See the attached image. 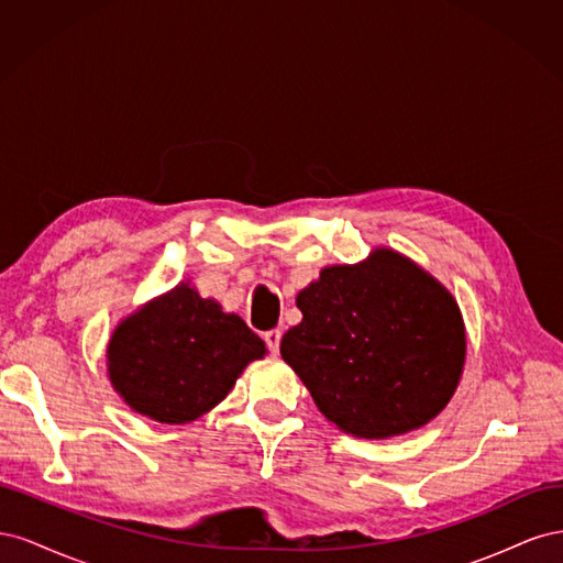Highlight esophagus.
Masks as SVG:
<instances>
[{"instance_id":"34e87169","label":"esophagus","mask_w":563,"mask_h":563,"mask_svg":"<svg viewBox=\"0 0 563 563\" xmlns=\"http://www.w3.org/2000/svg\"><path fill=\"white\" fill-rule=\"evenodd\" d=\"M265 343L269 347L272 354H279V343H282V331L279 329H272L265 333Z\"/></svg>"}]
</instances>
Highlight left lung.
I'll use <instances>...</instances> for the list:
<instances>
[{"label": "left lung", "mask_w": 563, "mask_h": 563, "mask_svg": "<svg viewBox=\"0 0 563 563\" xmlns=\"http://www.w3.org/2000/svg\"><path fill=\"white\" fill-rule=\"evenodd\" d=\"M284 362L323 418L360 439L413 432L444 411L463 378L467 335L457 300L408 255L376 246L329 265L296 298Z\"/></svg>", "instance_id": "1"}]
</instances>
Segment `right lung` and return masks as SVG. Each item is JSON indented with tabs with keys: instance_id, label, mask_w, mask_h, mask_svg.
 <instances>
[{
	"instance_id": "obj_1",
	"label": "right lung",
	"mask_w": 563,
	"mask_h": 563,
	"mask_svg": "<svg viewBox=\"0 0 563 563\" xmlns=\"http://www.w3.org/2000/svg\"><path fill=\"white\" fill-rule=\"evenodd\" d=\"M267 347L240 314L201 298L192 282L147 300L108 340V378L131 411L185 424L223 401Z\"/></svg>"
}]
</instances>
